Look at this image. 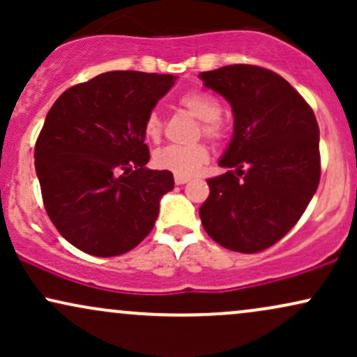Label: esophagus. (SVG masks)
I'll use <instances>...</instances> for the list:
<instances>
[{"label": "esophagus", "instance_id": "1", "mask_svg": "<svg viewBox=\"0 0 357 357\" xmlns=\"http://www.w3.org/2000/svg\"><path fill=\"white\" fill-rule=\"evenodd\" d=\"M188 181H190V178H184V176H176V178H174V183L178 184V186H181V184H186Z\"/></svg>", "mask_w": 357, "mask_h": 357}]
</instances>
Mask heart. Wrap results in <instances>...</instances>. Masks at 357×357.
<instances>
[{"label":"heart","mask_w":357,"mask_h":357,"mask_svg":"<svg viewBox=\"0 0 357 357\" xmlns=\"http://www.w3.org/2000/svg\"><path fill=\"white\" fill-rule=\"evenodd\" d=\"M179 105L184 110L202 121V132L211 141H221L225 137V124L221 121V104L211 93L204 90H190L183 93L179 99ZM162 119L155 110H151L144 121V134L151 141H159L162 136ZM210 159V151L208 147L198 142L191 146H166L154 153L155 166L161 169L169 171L176 176H190L198 173L202 167L206 165Z\"/></svg>","instance_id":"1"}]
</instances>
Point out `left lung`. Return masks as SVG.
Returning a JSON list of instances; mask_svg holds the SVG:
<instances>
[{
	"mask_svg": "<svg viewBox=\"0 0 357 357\" xmlns=\"http://www.w3.org/2000/svg\"><path fill=\"white\" fill-rule=\"evenodd\" d=\"M199 79L233 110V136L220 159L228 171L208 179L203 228L233 252H261L292 230L317 190V121L301 93L267 68L227 65Z\"/></svg>",
	"mask_w": 357,
	"mask_h": 357,
	"instance_id": "8db88e82",
	"label": "left lung"
}]
</instances>
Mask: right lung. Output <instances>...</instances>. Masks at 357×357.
Masks as SVG:
<instances>
[{"mask_svg":"<svg viewBox=\"0 0 357 357\" xmlns=\"http://www.w3.org/2000/svg\"><path fill=\"white\" fill-rule=\"evenodd\" d=\"M176 79L132 70L100 73L65 90L47 114L35 146L45 210L82 252L122 255L153 230L174 178L146 167L144 121Z\"/></svg>","mask_w":357,"mask_h":357,"instance_id":"obj_1","label":"right lung"}]
</instances>
